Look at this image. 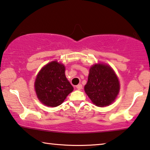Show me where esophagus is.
<instances>
[{
    "instance_id": "obj_1",
    "label": "esophagus",
    "mask_w": 150,
    "mask_h": 150,
    "mask_svg": "<svg viewBox=\"0 0 150 150\" xmlns=\"http://www.w3.org/2000/svg\"><path fill=\"white\" fill-rule=\"evenodd\" d=\"M82 87H83V86H82L81 84H79V85H77V86H76V88H77L78 90H81L82 89Z\"/></svg>"
}]
</instances>
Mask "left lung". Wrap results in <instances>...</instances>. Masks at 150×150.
<instances>
[{
  "instance_id": "obj_1",
  "label": "left lung",
  "mask_w": 150,
  "mask_h": 150,
  "mask_svg": "<svg viewBox=\"0 0 150 150\" xmlns=\"http://www.w3.org/2000/svg\"><path fill=\"white\" fill-rule=\"evenodd\" d=\"M84 89L95 105L104 107L115 99L120 91V83L110 67L99 63L90 68Z\"/></svg>"
}]
</instances>
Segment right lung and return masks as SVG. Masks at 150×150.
<instances>
[{
    "instance_id": "right-lung-1",
    "label": "right lung",
    "mask_w": 150,
    "mask_h": 150,
    "mask_svg": "<svg viewBox=\"0 0 150 150\" xmlns=\"http://www.w3.org/2000/svg\"><path fill=\"white\" fill-rule=\"evenodd\" d=\"M65 66L52 61L38 74L35 82L37 96L42 103L49 107L61 105L73 87L65 75Z\"/></svg>"
}]
</instances>
